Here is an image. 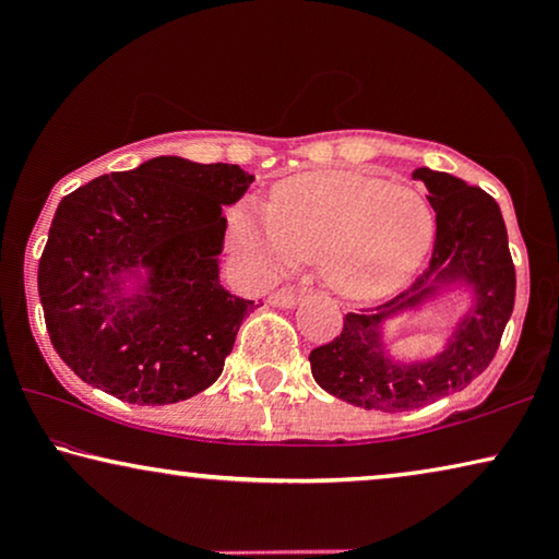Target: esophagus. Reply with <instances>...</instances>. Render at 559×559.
I'll use <instances>...</instances> for the list:
<instances>
[{
    "mask_svg": "<svg viewBox=\"0 0 559 559\" xmlns=\"http://www.w3.org/2000/svg\"><path fill=\"white\" fill-rule=\"evenodd\" d=\"M300 302V293H293V289H280L270 297L272 308H295Z\"/></svg>",
    "mask_w": 559,
    "mask_h": 559,
    "instance_id": "esophagus-1",
    "label": "esophagus"
}]
</instances>
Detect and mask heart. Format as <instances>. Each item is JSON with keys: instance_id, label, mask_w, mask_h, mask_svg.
<instances>
[{"instance_id": "b5f03b06", "label": "heart", "mask_w": 559, "mask_h": 559, "mask_svg": "<svg viewBox=\"0 0 559 559\" xmlns=\"http://www.w3.org/2000/svg\"><path fill=\"white\" fill-rule=\"evenodd\" d=\"M435 239V213L415 188L366 173H305L272 203L241 201L228 243L259 274L320 259L325 280L348 297L377 300L415 277Z\"/></svg>"}]
</instances>
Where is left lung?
<instances>
[{
  "label": "left lung",
  "mask_w": 559,
  "mask_h": 559,
  "mask_svg": "<svg viewBox=\"0 0 559 559\" xmlns=\"http://www.w3.org/2000/svg\"><path fill=\"white\" fill-rule=\"evenodd\" d=\"M415 178L425 182L438 221L430 266L386 305L348 312L338 338L310 354L318 384L364 409L407 412L461 392L491 364L514 310L516 274L499 203L430 167H417ZM453 292L468 296L469 308L451 326L447 346L430 359H396L385 320L433 307Z\"/></svg>",
  "instance_id": "left-lung-1"
}]
</instances>
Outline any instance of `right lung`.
Masks as SVG:
<instances>
[{
    "label": "right lung",
    "instance_id": "1",
    "mask_svg": "<svg viewBox=\"0 0 559 559\" xmlns=\"http://www.w3.org/2000/svg\"><path fill=\"white\" fill-rule=\"evenodd\" d=\"M254 175L152 157L60 201L37 270L52 348L75 377L129 404H175L224 371L259 308L221 285L224 205Z\"/></svg>",
    "mask_w": 559,
    "mask_h": 559
}]
</instances>
